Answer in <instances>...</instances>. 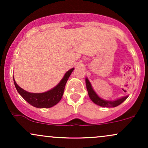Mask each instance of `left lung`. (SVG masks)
<instances>
[{
	"mask_svg": "<svg viewBox=\"0 0 148 148\" xmlns=\"http://www.w3.org/2000/svg\"><path fill=\"white\" fill-rule=\"evenodd\" d=\"M86 88H87V90L88 92V95L90 99L96 104L99 105L100 106L103 107H107V108H110V107H115L118 106V105L121 104L125 100L127 99L128 96L123 97L120 98V99H118L114 101H108V100H104L101 98H100L96 94L95 92L94 91L92 87L90 82L89 81L87 78L86 79Z\"/></svg>",
	"mask_w": 148,
	"mask_h": 148,
	"instance_id": "obj_1",
	"label": "left lung"
}]
</instances>
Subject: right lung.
<instances>
[{"instance_id":"right-lung-1","label":"right lung","mask_w":148,"mask_h":148,"mask_svg":"<svg viewBox=\"0 0 148 148\" xmlns=\"http://www.w3.org/2000/svg\"><path fill=\"white\" fill-rule=\"evenodd\" d=\"M74 68L69 69L65 73L62 80L56 87L52 88L50 90L42 93H31L24 90L20 88L16 83L14 79V84L16 90L19 95L28 103L36 108H51L55 106L59 101L63 95L64 87L66 83L68 80Z\"/></svg>"}]
</instances>
